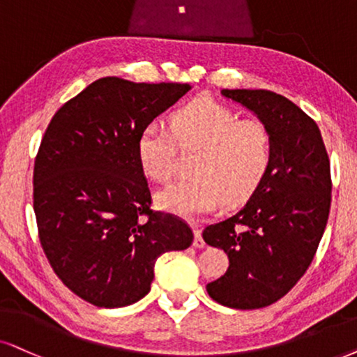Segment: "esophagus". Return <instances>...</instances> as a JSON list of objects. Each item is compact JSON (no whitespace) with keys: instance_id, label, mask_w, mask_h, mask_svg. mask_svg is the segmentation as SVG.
I'll return each instance as SVG.
<instances>
[{"instance_id":"obj_1","label":"esophagus","mask_w":357,"mask_h":357,"mask_svg":"<svg viewBox=\"0 0 357 357\" xmlns=\"http://www.w3.org/2000/svg\"><path fill=\"white\" fill-rule=\"evenodd\" d=\"M194 242H192V245L196 247V249H202V247H206V242H204V238H202V236H201V231L197 227H194Z\"/></svg>"}]
</instances>
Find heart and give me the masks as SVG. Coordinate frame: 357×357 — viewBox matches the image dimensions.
Masks as SVG:
<instances>
[{
  "mask_svg": "<svg viewBox=\"0 0 357 357\" xmlns=\"http://www.w3.org/2000/svg\"><path fill=\"white\" fill-rule=\"evenodd\" d=\"M183 150H201L192 163L194 178L176 181L156 194L161 209L181 218H197L222 204L247 201L267 176L273 142L260 120H242L214 98L188 103L173 116V128L150 121L139 133V166L156 183L168 181Z\"/></svg>",
  "mask_w": 357,
  "mask_h": 357,
  "instance_id": "b5f03b06",
  "label": "heart"
}]
</instances>
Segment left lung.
I'll use <instances>...</instances> for the list:
<instances>
[{
  "instance_id": "8db88e82",
  "label": "left lung",
  "mask_w": 357,
  "mask_h": 357,
  "mask_svg": "<svg viewBox=\"0 0 357 357\" xmlns=\"http://www.w3.org/2000/svg\"><path fill=\"white\" fill-rule=\"evenodd\" d=\"M220 93L267 125L273 160L247 204L202 232L229 257L227 272L206 290L229 308H264L296 285L317 254L331 207L329 156L317 121L287 97L261 89Z\"/></svg>"
}]
</instances>
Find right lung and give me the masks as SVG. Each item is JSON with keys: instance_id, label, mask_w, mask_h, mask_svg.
Wrapping results in <instances>:
<instances>
[{"instance_id": "add662e5", "label": "right lung", "mask_w": 357, "mask_h": 357, "mask_svg": "<svg viewBox=\"0 0 357 357\" xmlns=\"http://www.w3.org/2000/svg\"><path fill=\"white\" fill-rule=\"evenodd\" d=\"M191 90L103 77L66 102L34 161V214L54 273L98 308L137 303L158 257L192 243L178 215L151 209L137 142L145 126Z\"/></svg>"}]
</instances>
